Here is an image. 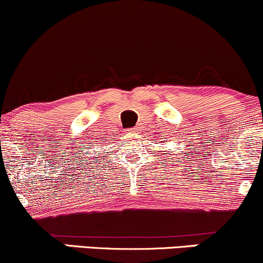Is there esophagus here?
<instances>
[{"mask_svg": "<svg viewBox=\"0 0 263 263\" xmlns=\"http://www.w3.org/2000/svg\"><path fill=\"white\" fill-rule=\"evenodd\" d=\"M127 134L128 135H136V134H137V129H136V128H128Z\"/></svg>", "mask_w": 263, "mask_h": 263, "instance_id": "esophagus-1", "label": "esophagus"}]
</instances>
